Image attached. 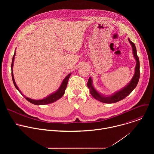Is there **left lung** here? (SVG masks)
<instances>
[{
  "instance_id": "obj_1",
  "label": "left lung",
  "mask_w": 154,
  "mask_h": 154,
  "mask_svg": "<svg viewBox=\"0 0 154 154\" xmlns=\"http://www.w3.org/2000/svg\"><path fill=\"white\" fill-rule=\"evenodd\" d=\"M128 41L130 43V45H131V47H132L133 49V54L134 55V57L137 61V64H136V67H135V72L134 76L133 77L132 79H131V82L128 83L127 86L124 87V88L122 90L118 91L117 93L113 94L112 96H108V97H105L100 94L93 87L92 85V79L91 77L89 78L88 80L87 83V86L88 87V88L90 89V91L92 96L95 98L96 100H98L99 101L103 102V103H115L118 101H120L124 98H125L127 96H128L132 91L135 88V87L137 86L139 79H140V61H139V58L137 55V49L135 47V44L131 42L129 39Z\"/></svg>"
}]
</instances>
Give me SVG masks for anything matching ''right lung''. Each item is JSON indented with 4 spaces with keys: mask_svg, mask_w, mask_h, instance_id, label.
Returning a JSON list of instances; mask_svg holds the SVG:
<instances>
[{
    "mask_svg": "<svg viewBox=\"0 0 154 154\" xmlns=\"http://www.w3.org/2000/svg\"><path fill=\"white\" fill-rule=\"evenodd\" d=\"M14 56H15V52L14 54V55L13 57V60H12V63H11V75H12V79H13V83H14V86L16 87V88L19 91V93L23 95L29 102H30V103H33V104H35V105H46V104H49V103H53L54 102H55L56 100H58L59 99H60L63 96V94H64V92H65V90L66 88V86H67V85H68V80H69V77L71 75V74H68L66 77L64 78V79L63 80V81L61 83V86H60L59 89L57 91H56L55 93H54V94L49 96L48 97H46L45 99H41V100H33V99H29L26 96H24L23 94H22V93L20 92V91L19 90L18 87L17 86L16 83H15V81H14V77H13V62H14Z\"/></svg>",
    "mask_w": 154,
    "mask_h": 154,
    "instance_id": "right-lung-1",
    "label": "right lung"
}]
</instances>
